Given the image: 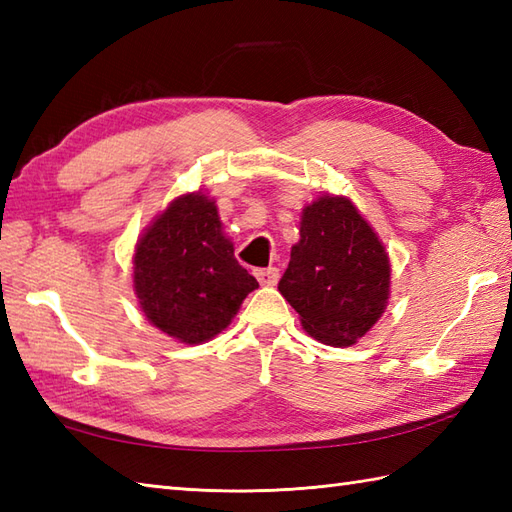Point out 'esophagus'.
<instances>
[{
  "mask_svg": "<svg viewBox=\"0 0 512 512\" xmlns=\"http://www.w3.org/2000/svg\"><path fill=\"white\" fill-rule=\"evenodd\" d=\"M255 277L259 279V284L262 286H275L279 279V270L277 268H257Z\"/></svg>",
  "mask_w": 512,
  "mask_h": 512,
  "instance_id": "obj_1",
  "label": "esophagus"
}]
</instances>
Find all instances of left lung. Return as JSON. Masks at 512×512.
Segmentation results:
<instances>
[{
    "label": "left lung",
    "instance_id": "obj_1",
    "mask_svg": "<svg viewBox=\"0 0 512 512\" xmlns=\"http://www.w3.org/2000/svg\"><path fill=\"white\" fill-rule=\"evenodd\" d=\"M279 292L299 312L303 330L328 345H352L380 319L389 257L350 200L323 195L306 206Z\"/></svg>",
    "mask_w": 512,
    "mask_h": 512
}]
</instances>
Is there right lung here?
I'll return each mask as SVG.
<instances>
[{"instance_id":"obj_1","label":"right lung","mask_w":512,"mask_h":512,"mask_svg":"<svg viewBox=\"0 0 512 512\" xmlns=\"http://www.w3.org/2000/svg\"><path fill=\"white\" fill-rule=\"evenodd\" d=\"M257 286L222 235L215 204L202 193L171 202L136 246L140 308L158 330L182 343L222 332Z\"/></svg>"}]
</instances>
